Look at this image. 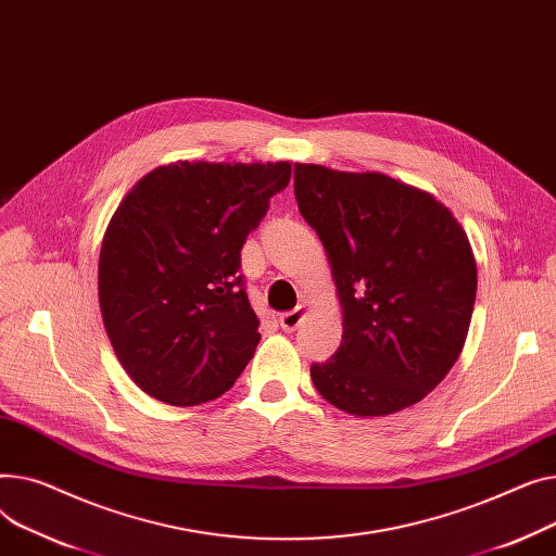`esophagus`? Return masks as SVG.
Instances as JSON below:
<instances>
[{"label": "esophagus", "mask_w": 556, "mask_h": 556, "mask_svg": "<svg viewBox=\"0 0 556 556\" xmlns=\"http://www.w3.org/2000/svg\"><path fill=\"white\" fill-rule=\"evenodd\" d=\"M305 314H307L305 305H299L296 309L285 312V314L280 316V328H282L285 332H293V330H299V328H301V323L305 320Z\"/></svg>", "instance_id": "34e87169"}]
</instances>
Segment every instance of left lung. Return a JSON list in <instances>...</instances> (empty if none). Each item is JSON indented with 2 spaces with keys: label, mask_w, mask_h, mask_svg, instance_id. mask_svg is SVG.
<instances>
[{
  "label": "left lung",
  "mask_w": 556,
  "mask_h": 556,
  "mask_svg": "<svg viewBox=\"0 0 556 556\" xmlns=\"http://www.w3.org/2000/svg\"><path fill=\"white\" fill-rule=\"evenodd\" d=\"M293 192L343 309L339 350L309 370L320 397L356 417L421 402L469 332L478 271L463 224L431 192L381 173L296 163Z\"/></svg>",
  "instance_id": "8db88e82"
}]
</instances>
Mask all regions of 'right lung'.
<instances>
[{"label": "right lung", "instance_id": "add662e5", "mask_svg": "<svg viewBox=\"0 0 556 556\" xmlns=\"http://www.w3.org/2000/svg\"><path fill=\"white\" fill-rule=\"evenodd\" d=\"M289 177V161H177L118 204L98 260V301L116 358L146 395L206 404L251 362L260 320L240 251Z\"/></svg>", "mask_w": 556, "mask_h": 556}]
</instances>
